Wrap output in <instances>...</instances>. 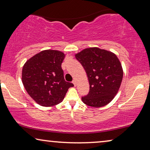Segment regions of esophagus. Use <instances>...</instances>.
<instances>
[{"label": "esophagus", "mask_w": 150, "mask_h": 150, "mask_svg": "<svg viewBox=\"0 0 150 150\" xmlns=\"http://www.w3.org/2000/svg\"><path fill=\"white\" fill-rule=\"evenodd\" d=\"M72 83H73V84H74V86L76 87V80H74Z\"/></svg>", "instance_id": "34e87169"}]
</instances>
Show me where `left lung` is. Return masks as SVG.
<instances>
[{
	"instance_id": "obj_1",
	"label": "left lung",
	"mask_w": 150,
	"mask_h": 150,
	"mask_svg": "<svg viewBox=\"0 0 150 150\" xmlns=\"http://www.w3.org/2000/svg\"><path fill=\"white\" fill-rule=\"evenodd\" d=\"M85 69L89 83V94L84 104L94 108L107 105L118 93L124 71L120 61L110 51L91 47L75 54Z\"/></svg>"
}]
</instances>
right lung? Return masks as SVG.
<instances>
[{
  "label": "right lung",
  "mask_w": 150,
  "mask_h": 150,
  "mask_svg": "<svg viewBox=\"0 0 150 150\" xmlns=\"http://www.w3.org/2000/svg\"><path fill=\"white\" fill-rule=\"evenodd\" d=\"M65 57L63 52L45 50L26 61L22 67V81L33 100L42 106L61 103L69 87H74L63 76L61 63Z\"/></svg>",
  "instance_id": "obj_1"
}]
</instances>
